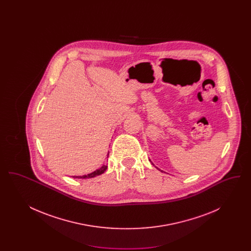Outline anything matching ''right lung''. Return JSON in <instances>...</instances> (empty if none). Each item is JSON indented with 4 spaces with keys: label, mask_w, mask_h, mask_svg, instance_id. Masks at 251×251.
<instances>
[{
    "label": "right lung",
    "mask_w": 251,
    "mask_h": 251,
    "mask_svg": "<svg viewBox=\"0 0 251 251\" xmlns=\"http://www.w3.org/2000/svg\"><path fill=\"white\" fill-rule=\"evenodd\" d=\"M107 169L106 166H103V167H100V169H97L94 172L90 173V174H87V175H84V176H79V177H75V178H79V179H89V178H94L97 177L102 173H104V171Z\"/></svg>",
    "instance_id": "1"
}]
</instances>
